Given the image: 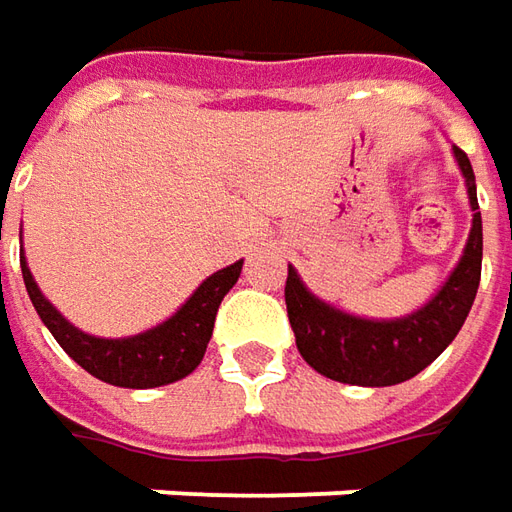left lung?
Listing matches in <instances>:
<instances>
[{"label": "left lung", "instance_id": "8db88e82", "mask_svg": "<svg viewBox=\"0 0 512 512\" xmlns=\"http://www.w3.org/2000/svg\"><path fill=\"white\" fill-rule=\"evenodd\" d=\"M457 164L463 169L468 200L474 211V225L468 234L463 259L454 267L443 290L401 320H362L331 309L317 301L301 284L295 270H287V315L295 331L301 357L323 376L334 382L359 384V387H390L407 382L415 373L435 362L446 345L463 329L471 303L477 298L482 276V217H479L477 183L468 155L454 147Z\"/></svg>", "mask_w": 512, "mask_h": 512}]
</instances>
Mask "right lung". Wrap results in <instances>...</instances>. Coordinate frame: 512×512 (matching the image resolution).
<instances>
[{"label": "right lung", "instance_id": "1", "mask_svg": "<svg viewBox=\"0 0 512 512\" xmlns=\"http://www.w3.org/2000/svg\"><path fill=\"white\" fill-rule=\"evenodd\" d=\"M239 273H242V262L217 270L197 287L195 295L183 303L167 323L155 329L136 334V337H125V340H102V337H91L86 331L74 329L41 295L21 253V276H24L27 295L58 345L91 376L116 387H133V390L178 382L200 365V359L209 348L217 309L236 284Z\"/></svg>", "mask_w": 512, "mask_h": 512}]
</instances>
